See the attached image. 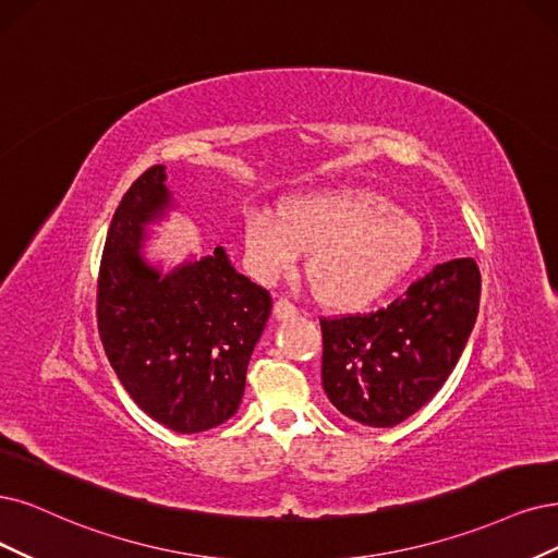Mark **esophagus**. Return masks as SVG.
Returning a JSON list of instances; mask_svg holds the SVG:
<instances>
[{"mask_svg": "<svg viewBox=\"0 0 558 558\" xmlns=\"http://www.w3.org/2000/svg\"><path fill=\"white\" fill-rule=\"evenodd\" d=\"M274 313L278 319H294L299 315V307L290 299H278L274 305Z\"/></svg>", "mask_w": 558, "mask_h": 558, "instance_id": "obj_1", "label": "esophagus"}]
</instances>
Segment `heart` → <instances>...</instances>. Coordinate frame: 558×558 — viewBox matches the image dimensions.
Returning a JSON list of instances; mask_svg holds the SVG:
<instances>
[{
	"instance_id": "b5f03b06",
	"label": "heart",
	"mask_w": 558,
	"mask_h": 558,
	"mask_svg": "<svg viewBox=\"0 0 558 558\" xmlns=\"http://www.w3.org/2000/svg\"><path fill=\"white\" fill-rule=\"evenodd\" d=\"M243 253L262 282L290 278L311 253L317 296L359 311L386 296L423 253L418 222L365 191H317L280 202L278 216L251 209L243 218Z\"/></svg>"
}]
</instances>
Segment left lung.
<instances>
[{"mask_svg":"<svg viewBox=\"0 0 558 558\" xmlns=\"http://www.w3.org/2000/svg\"><path fill=\"white\" fill-rule=\"evenodd\" d=\"M478 303V264L462 257L437 264L377 313L322 317L328 400L369 427H393L414 416L458 365Z\"/></svg>","mask_w":558,"mask_h":558,"instance_id":"1","label":"left lung"}]
</instances>
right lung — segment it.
<instances>
[{
    "mask_svg": "<svg viewBox=\"0 0 558 558\" xmlns=\"http://www.w3.org/2000/svg\"><path fill=\"white\" fill-rule=\"evenodd\" d=\"M168 206L162 165L121 197L102 247L96 317L133 402L160 425L195 435L236 414L271 294L241 276L220 245L170 274L144 262V225Z\"/></svg>",
    "mask_w": 558,
    "mask_h": 558,
    "instance_id": "1",
    "label": "right lung"
}]
</instances>
